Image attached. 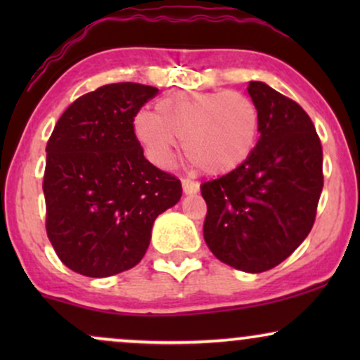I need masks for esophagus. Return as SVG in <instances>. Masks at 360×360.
I'll return each mask as SVG.
<instances>
[{"mask_svg": "<svg viewBox=\"0 0 360 360\" xmlns=\"http://www.w3.org/2000/svg\"><path fill=\"white\" fill-rule=\"evenodd\" d=\"M183 191L186 194L198 193V191H200V183H198V181H193V179H188V177H184V179H183Z\"/></svg>", "mask_w": 360, "mask_h": 360, "instance_id": "1", "label": "esophagus"}]
</instances>
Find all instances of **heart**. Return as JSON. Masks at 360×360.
<instances>
[{
  "label": "heart",
  "mask_w": 360,
  "mask_h": 360,
  "mask_svg": "<svg viewBox=\"0 0 360 360\" xmlns=\"http://www.w3.org/2000/svg\"><path fill=\"white\" fill-rule=\"evenodd\" d=\"M259 108L235 91H183L135 117V134L157 164H169L178 140L189 162L206 174H226L249 159L259 139Z\"/></svg>",
  "instance_id": "heart-1"
}]
</instances>
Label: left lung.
Wrapping results in <instances>:
<instances>
[{
	"label": "left lung",
	"mask_w": 360,
	"mask_h": 360,
	"mask_svg": "<svg viewBox=\"0 0 360 360\" xmlns=\"http://www.w3.org/2000/svg\"><path fill=\"white\" fill-rule=\"evenodd\" d=\"M260 137L242 166L201 184L208 212L203 235L221 262L264 272L308 237L323 189V150L311 118L296 101L249 82Z\"/></svg>",
	"instance_id": "8db88e82"
}]
</instances>
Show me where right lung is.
Here are the masks:
<instances>
[{
    "instance_id": "1",
    "label": "right lung",
    "mask_w": 360,
    "mask_h": 360,
    "mask_svg": "<svg viewBox=\"0 0 360 360\" xmlns=\"http://www.w3.org/2000/svg\"><path fill=\"white\" fill-rule=\"evenodd\" d=\"M159 89L115 82L77 98L49 139L45 230L64 266L108 278L131 269L160 213L181 200V181L143 157L137 113Z\"/></svg>"
}]
</instances>
